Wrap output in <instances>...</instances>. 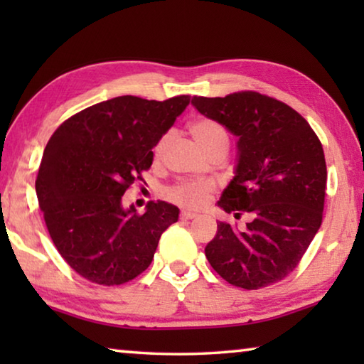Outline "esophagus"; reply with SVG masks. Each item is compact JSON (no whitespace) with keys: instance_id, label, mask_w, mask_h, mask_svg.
Wrapping results in <instances>:
<instances>
[{"instance_id":"obj_1","label":"esophagus","mask_w":364,"mask_h":364,"mask_svg":"<svg viewBox=\"0 0 364 364\" xmlns=\"http://www.w3.org/2000/svg\"><path fill=\"white\" fill-rule=\"evenodd\" d=\"M196 217H197V213L189 212V210H183V212L180 213V218H181V220H193V218H196Z\"/></svg>"}]
</instances>
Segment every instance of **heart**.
Segmentation results:
<instances>
[{
	"instance_id": "b5f03b06",
	"label": "heart",
	"mask_w": 364,
	"mask_h": 364,
	"mask_svg": "<svg viewBox=\"0 0 364 364\" xmlns=\"http://www.w3.org/2000/svg\"><path fill=\"white\" fill-rule=\"evenodd\" d=\"M189 132L193 134L196 143L205 152L212 151L217 146H228V134L225 128L218 122L212 119H197L189 125ZM168 134H164L154 147V154L160 156L167 144ZM213 184L205 180H181L171 184L165 189V197L173 204L186 208H199L204 205L208 196L212 194Z\"/></svg>"
}]
</instances>
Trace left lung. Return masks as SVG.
I'll return each instance as SVG.
<instances>
[{"label":"left lung","instance_id":"left-lung-1","mask_svg":"<svg viewBox=\"0 0 364 364\" xmlns=\"http://www.w3.org/2000/svg\"><path fill=\"white\" fill-rule=\"evenodd\" d=\"M191 102L237 136L236 175L218 205L237 220L250 217L244 231L220 221L207 260L236 287L274 284L297 268L321 226L328 180L321 141L297 110L257 91Z\"/></svg>","mask_w":364,"mask_h":364}]
</instances>
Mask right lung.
I'll return each instance as SVG.
<instances>
[{
  "label": "right lung",
  "mask_w": 364,
  "mask_h": 364,
  "mask_svg": "<svg viewBox=\"0 0 364 364\" xmlns=\"http://www.w3.org/2000/svg\"><path fill=\"white\" fill-rule=\"evenodd\" d=\"M189 104V96L149 101L119 96L80 110L49 138L35 188L60 257L82 278L119 286L149 267L178 207H122V196L152 165V147Z\"/></svg>",
  "instance_id": "right-lung-1"
}]
</instances>
